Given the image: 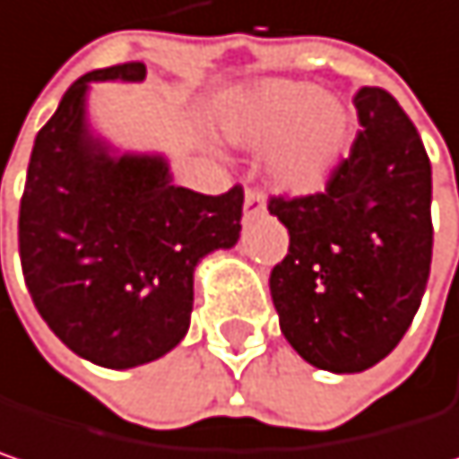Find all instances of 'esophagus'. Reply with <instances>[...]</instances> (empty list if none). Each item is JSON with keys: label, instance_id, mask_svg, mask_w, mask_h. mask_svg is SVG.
Segmentation results:
<instances>
[{"label": "esophagus", "instance_id": "esophagus-1", "mask_svg": "<svg viewBox=\"0 0 459 459\" xmlns=\"http://www.w3.org/2000/svg\"><path fill=\"white\" fill-rule=\"evenodd\" d=\"M265 212V196L260 191H247L244 196V221H252Z\"/></svg>", "mask_w": 459, "mask_h": 459}]
</instances>
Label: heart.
I'll return each mask as SVG.
<instances>
[{"label":"heart","instance_id":"1","mask_svg":"<svg viewBox=\"0 0 459 459\" xmlns=\"http://www.w3.org/2000/svg\"><path fill=\"white\" fill-rule=\"evenodd\" d=\"M233 146L263 149L265 178L281 194L310 196L328 186L352 144V112L342 97L299 81H257L218 109Z\"/></svg>","mask_w":459,"mask_h":459}]
</instances>
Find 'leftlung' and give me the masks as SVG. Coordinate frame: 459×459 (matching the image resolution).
<instances>
[{"label": "left lung", "instance_id": "8db88e82", "mask_svg": "<svg viewBox=\"0 0 459 459\" xmlns=\"http://www.w3.org/2000/svg\"><path fill=\"white\" fill-rule=\"evenodd\" d=\"M359 134L323 194L271 199L289 255L271 273L281 333L305 362L362 373L402 342L431 273V162L384 89L354 97Z\"/></svg>", "mask_w": 459, "mask_h": 459}]
</instances>
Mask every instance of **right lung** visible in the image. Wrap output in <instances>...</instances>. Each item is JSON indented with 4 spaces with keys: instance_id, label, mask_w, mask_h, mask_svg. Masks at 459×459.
Segmentation results:
<instances>
[{
    "instance_id": "obj_1",
    "label": "right lung",
    "mask_w": 459,
    "mask_h": 459,
    "mask_svg": "<svg viewBox=\"0 0 459 459\" xmlns=\"http://www.w3.org/2000/svg\"><path fill=\"white\" fill-rule=\"evenodd\" d=\"M144 78V63L78 78L36 134L21 199V263L36 310L67 350L109 370L184 342L196 265L241 233V188L207 196L176 186L162 152L120 149L91 126V83Z\"/></svg>"
}]
</instances>
